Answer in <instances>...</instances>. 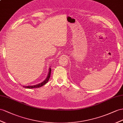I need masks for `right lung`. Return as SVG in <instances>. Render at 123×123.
<instances>
[{
	"instance_id": "1",
	"label": "right lung",
	"mask_w": 123,
	"mask_h": 123,
	"mask_svg": "<svg viewBox=\"0 0 123 123\" xmlns=\"http://www.w3.org/2000/svg\"><path fill=\"white\" fill-rule=\"evenodd\" d=\"M51 69L50 68L48 75H47V76L45 79V80H43V82H42L41 83H39L38 84L35 85H33V86H23V87L26 88L31 89V88H39V87H41L42 86H43L44 85H45L48 81L49 78H50V75H51Z\"/></svg>"
}]
</instances>
